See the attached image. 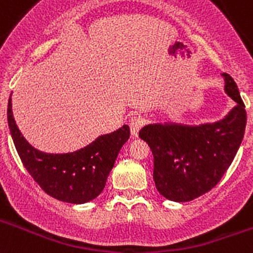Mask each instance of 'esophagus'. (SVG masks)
Listing matches in <instances>:
<instances>
[{"instance_id": "esophagus-1", "label": "esophagus", "mask_w": 253, "mask_h": 253, "mask_svg": "<svg viewBox=\"0 0 253 253\" xmlns=\"http://www.w3.org/2000/svg\"><path fill=\"white\" fill-rule=\"evenodd\" d=\"M129 126H130L131 135L133 137H138V133H139V130L143 126V119L139 118V116H133L130 122H129Z\"/></svg>"}]
</instances>
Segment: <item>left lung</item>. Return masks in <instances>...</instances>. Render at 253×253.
<instances>
[{
    "label": "left lung",
    "instance_id": "1",
    "mask_svg": "<svg viewBox=\"0 0 253 253\" xmlns=\"http://www.w3.org/2000/svg\"><path fill=\"white\" fill-rule=\"evenodd\" d=\"M225 92L237 102L211 124H149L139 131L153 154L158 193L172 202H191L218 184L233 162L246 129L245 104L233 78L223 73Z\"/></svg>",
    "mask_w": 253,
    "mask_h": 253
}]
</instances>
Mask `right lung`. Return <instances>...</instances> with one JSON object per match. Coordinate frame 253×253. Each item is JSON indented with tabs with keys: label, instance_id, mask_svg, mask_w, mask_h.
Listing matches in <instances>:
<instances>
[{
	"label": "right lung",
	"instance_id": "obj_1",
	"mask_svg": "<svg viewBox=\"0 0 253 253\" xmlns=\"http://www.w3.org/2000/svg\"><path fill=\"white\" fill-rule=\"evenodd\" d=\"M7 120L20 160L31 177L51 198L71 204H84L101 194L116 157L130 135L128 125H123L80 151L50 154L35 149L22 137L13 119L11 97Z\"/></svg>",
	"mask_w": 253,
	"mask_h": 253
}]
</instances>
